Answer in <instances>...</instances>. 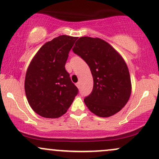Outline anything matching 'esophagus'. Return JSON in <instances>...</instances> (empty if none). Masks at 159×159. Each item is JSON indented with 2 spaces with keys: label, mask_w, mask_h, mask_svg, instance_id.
<instances>
[{
  "label": "esophagus",
  "mask_w": 159,
  "mask_h": 159,
  "mask_svg": "<svg viewBox=\"0 0 159 159\" xmlns=\"http://www.w3.org/2000/svg\"><path fill=\"white\" fill-rule=\"evenodd\" d=\"M76 87L78 88V89H80V83H77L76 84Z\"/></svg>",
  "instance_id": "obj_1"
}]
</instances>
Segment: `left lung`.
<instances>
[{
    "instance_id": "obj_1",
    "label": "left lung",
    "mask_w": 159,
    "mask_h": 159,
    "mask_svg": "<svg viewBox=\"0 0 159 159\" xmlns=\"http://www.w3.org/2000/svg\"><path fill=\"white\" fill-rule=\"evenodd\" d=\"M73 51L85 61L94 80L92 92L84 99L88 109L101 117L120 111L132 91L129 71L124 58L106 41L88 36L80 37Z\"/></svg>"
}]
</instances>
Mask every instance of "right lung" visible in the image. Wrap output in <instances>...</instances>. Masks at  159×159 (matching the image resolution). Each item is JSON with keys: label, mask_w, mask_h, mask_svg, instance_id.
Instances as JSON below:
<instances>
[{"label": "right lung", "mask_w": 159, "mask_h": 159, "mask_svg": "<svg viewBox=\"0 0 159 159\" xmlns=\"http://www.w3.org/2000/svg\"><path fill=\"white\" fill-rule=\"evenodd\" d=\"M78 37L62 35L46 42L28 66L24 89L32 109L46 118L66 113L78 93L65 68Z\"/></svg>", "instance_id": "right-lung-1"}]
</instances>
